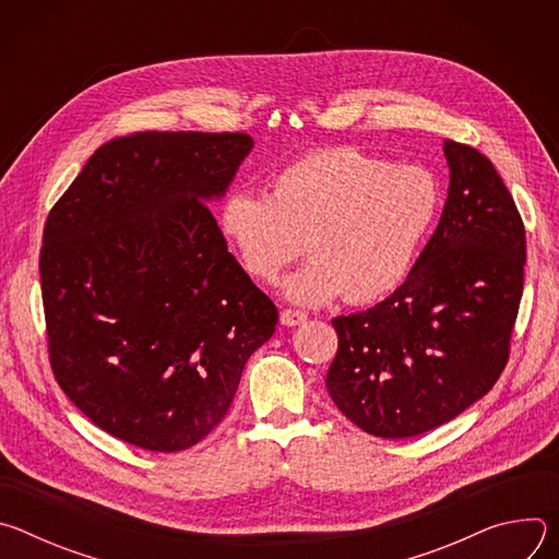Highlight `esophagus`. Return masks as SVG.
I'll return each instance as SVG.
<instances>
[{
    "mask_svg": "<svg viewBox=\"0 0 559 559\" xmlns=\"http://www.w3.org/2000/svg\"><path fill=\"white\" fill-rule=\"evenodd\" d=\"M307 321V313L300 311V309H283L281 311V323L287 325V328H294V325H300Z\"/></svg>",
    "mask_w": 559,
    "mask_h": 559,
    "instance_id": "1",
    "label": "esophagus"
}]
</instances>
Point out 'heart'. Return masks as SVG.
I'll list each match as a JSON object with an SVG mask.
<instances>
[{
    "label": "heart",
    "mask_w": 559,
    "mask_h": 559,
    "mask_svg": "<svg viewBox=\"0 0 559 559\" xmlns=\"http://www.w3.org/2000/svg\"><path fill=\"white\" fill-rule=\"evenodd\" d=\"M442 210L438 177L352 145L309 152L272 179V194L231 192L221 231L254 281L274 283L307 243L313 257L285 283L300 302H373L412 272Z\"/></svg>",
    "instance_id": "obj_1"
}]
</instances>
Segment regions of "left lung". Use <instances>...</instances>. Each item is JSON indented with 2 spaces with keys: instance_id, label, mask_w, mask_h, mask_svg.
I'll use <instances>...</instances> for the list:
<instances>
[{
  "instance_id": "left-lung-1",
  "label": "left lung",
  "mask_w": 559,
  "mask_h": 559,
  "mask_svg": "<svg viewBox=\"0 0 559 559\" xmlns=\"http://www.w3.org/2000/svg\"><path fill=\"white\" fill-rule=\"evenodd\" d=\"M449 197L407 281L332 321L334 405L378 438L431 431L483 397L511 354L526 263L518 205L489 158L444 141Z\"/></svg>"
}]
</instances>
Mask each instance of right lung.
I'll return each instance as SVG.
<instances>
[{"label": "right lung", "mask_w": 559, "mask_h": 559, "mask_svg": "<svg viewBox=\"0 0 559 559\" xmlns=\"http://www.w3.org/2000/svg\"><path fill=\"white\" fill-rule=\"evenodd\" d=\"M252 145L243 132L115 136L48 212L50 369L79 412L139 449L203 440L276 330V305L227 252L205 203Z\"/></svg>", "instance_id": "right-lung-1"}]
</instances>
